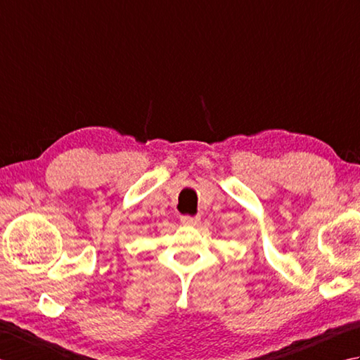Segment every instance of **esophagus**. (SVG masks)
Instances as JSON below:
<instances>
[{"label":"esophagus","mask_w":360,"mask_h":360,"mask_svg":"<svg viewBox=\"0 0 360 360\" xmlns=\"http://www.w3.org/2000/svg\"><path fill=\"white\" fill-rule=\"evenodd\" d=\"M200 222V217L199 216H181V224L183 225H189V226H194Z\"/></svg>","instance_id":"obj_1"}]
</instances>
